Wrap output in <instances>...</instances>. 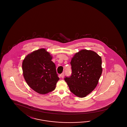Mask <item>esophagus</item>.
<instances>
[{
	"label": "esophagus",
	"instance_id": "1",
	"mask_svg": "<svg viewBox=\"0 0 127 127\" xmlns=\"http://www.w3.org/2000/svg\"><path fill=\"white\" fill-rule=\"evenodd\" d=\"M60 76H61V77H62V78H64V73H61V75H60Z\"/></svg>",
	"mask_w": 127,
	"mask_h": 127
}]
</instances>
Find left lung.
Masks as SVG:
<instances>
[{
    "label": "left lung",
    "instance_id": "1",
    "mask_svg": "<svg viewBox=\"0 0 127 127\" xmlns=\"http://www.w3.org/2000/svg\"><path fill=\"white\" fill-rule=\"evenodd\" d=\"M72 73L64 79L70 91L83 98L96 88L102 72L101 58L91 50H81L74 54L70 62Z\"/></svg>",
    "mask_w": 127,
    "mask_h": 127
}]
</instances>
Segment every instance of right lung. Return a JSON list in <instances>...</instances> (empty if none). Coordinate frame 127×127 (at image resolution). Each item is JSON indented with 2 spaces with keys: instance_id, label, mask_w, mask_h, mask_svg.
<instances>
[{
  "instance_id": "1",
  "label": "right lung",
  "mask_w": 127,
  "mask_h": 127,
  "mask_svg": "<svg viewBox=\"0 0 127 127\" xmlns=\"http://www.w3.org/2000/svg\"><path fill=\"white\" fill-rule=\"evenodd\" d=\"M52 59L49 53L41 48L28 54L23 60L24 79L31 89L39 94L54 91L60 79Z\"/></svg>"
}]
</instances>
